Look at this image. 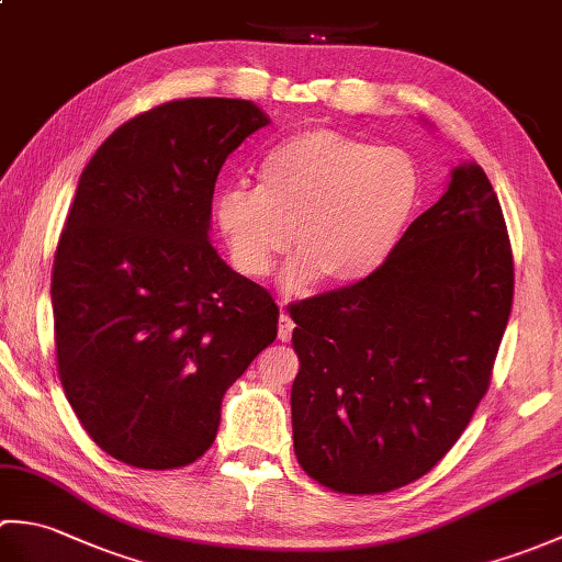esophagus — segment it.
I'll return each instance as SVG.
<instances>
[{
    "instance_id": "34e87169",
    "label": "esophagus",
    "mask_w": 562,
    "mask_h": 562,
    "mask_svg": "<svg viewBox=\"0 0 562 562\" xmlns=\"http://www.w3.org/2000/svg\"><path fill=\"white\" fill-rule=\"evenodd\" d=\"M282 306V316H280V324H278V338L282 342H288L292 338V330H294V321L288 316V312H284V304L280 302Z\"/></svg>"
}]
</instances>
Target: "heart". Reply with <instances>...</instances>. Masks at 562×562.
<instances>
[{"instance_id":"1","label":"heart","mask_w":562,"mask_h":562,"mask_svg":"<svg viewBox=\"0 0 562 562\" xmlns=\"http://www.w3.org/2000/svg\"><path fill=\"white\" fill-rule=\"evenodd\" d=\"M420 173L398 147H376L340 130L314 127L280 142L260 164V186L232 188L217 220L236 266L262 278L294 236L290 288L369 278L408 226Z\"/></svg>"}]
</instances>
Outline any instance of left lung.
I'll return each mask as SVG.
<instances>
[{
    "label": "left lung",
    "mask_w": 562,
    "mask_h": 562,
    "mask_svg": "<svg viewBox=\"0 0 562 562\" xmlns=\"http://www.w3.org/2000/svg\"><path fill=\"white\" fill-rule=\"evenodd\" d=\"M512 296L503 207L481 166H457L369 278L288 308L306 475L381 495L432 471L491 386Z\"/></svg>",
    "instance_id": "1"
}]
</instances>
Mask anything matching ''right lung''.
<instances>
[{
    "label": "right lung",
    "instance_id": "obj_1",
    "mask_svg": "<svg viewBox=\"0 0 562 562\" xmlns=\"http://www.w3.org/2000/svg\"><path fill=\"white\" fill-rule=\"evenodd\" d=\"M268 123L241 99L166 101L79 176L53 262L57 372L89 437L135 469L198 461L224 391L278 336L270 292L207 238L226 157Z\"/></svg>",
    "mask_w": 562,
    "mask_h": 562
}]
</instances>
